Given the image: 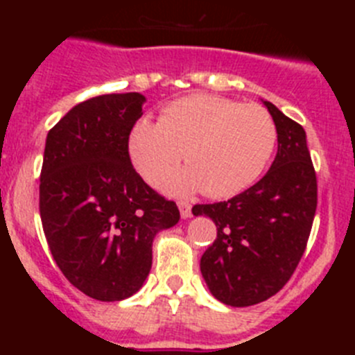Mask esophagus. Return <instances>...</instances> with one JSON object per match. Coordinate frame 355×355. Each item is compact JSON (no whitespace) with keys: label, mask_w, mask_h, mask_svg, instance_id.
<instances>
[{"label":"esophagus","mask_w":355,"mask_h":355,"mask_svg":"<svg viewBox=\"0 0 355 355\" xmlns=\"http://www.w3.org/2000/svg\"><path fill=\"white\" fill-rule=\"evenodd\" d=\"M178 208H180L181 218H188V216L192 215V206L188 205V202H180V205H178Z\"/></svg>","instance_id":"obj_1"}]
</instances>
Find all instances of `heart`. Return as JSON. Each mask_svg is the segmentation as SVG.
Here are the masks:
<instances>
[{"instance_id": "1", "label": "heart", "mask_w": 355, "mask_h": 355, "mask_svg": "<svg viewBox=\"0 0 355 355\" xmlns=\"http://www.w3.org/2000/svg\"><path fill=\"white\" fill-rule=\"evenodd\" d=\"M277 146V126L259 105L196 94L162 110L159 122L140 119L128 137V155L146 183L156 184L181 158L188 167L165 178L171 196L202 190L211 199L243 192L266 168Z\"/></svg>"}]
</instances>
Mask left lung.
<instances>
[{
	"mask_svg": "<svg viewBox=\"0 0 355 355\" xmlns=\"http://www.w3.org/2000/svg\"><path fill=\"white\" fill-rule=\"evenodd\" d=\"M277 126L270 171L233 199L196 205L216 238L200 258V274L216 300L247 307L270 299L290 281L302 258L316 211V174L306 131L265 101Z\"/></svg>",
	"mask_w": 355,
	"mask_h": 355,
	"instance_id": "obj_1",
	"label": "left lung"
}]
</instances>
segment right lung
I'll list each match as a JSON object with an SVG mask.
<instances>
[{
    "label": "right lung",
    "mask_w": 355,
    "mask_h": 355,
    "mask_svg": "<svg viewBox=\"0 0 355 355\" xmlns=\"http://www.w3.org/2000/svg\"><path fill=\"white\" fill-rule=\"evenodd\" d=\"M139 92L80 103L49 130L39 209L49 250L69 283L103 302L131 297L153 265V240L180 220L174 200L131 165L128 137Z\"/></svg>",
    "instance_id": "obj_1"
}]
</instances>
